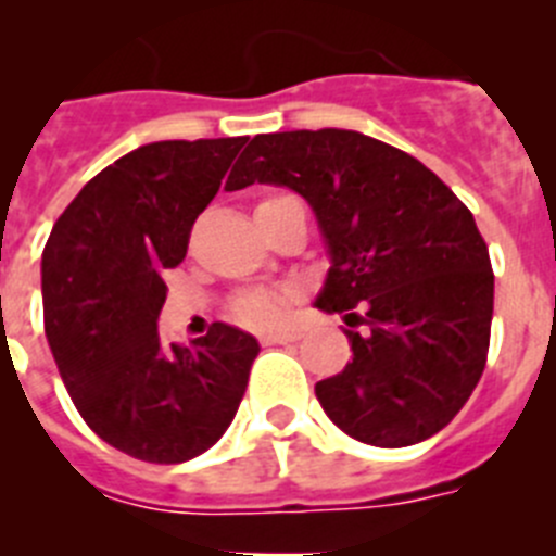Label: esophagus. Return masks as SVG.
<instances>
[{
    "label": "esophagus",
    "mask_w": 556,
    "mask_h": 556,
    "mask_svg": "<svg viewBox=\"0 0 556 556\" xmlns=\"http://www.w3.org/2000/svg\"><path fill=\"white\" fill-rule=\"evenodd\" d=\"M298 333L294 331H269L262 333V345H287V342H294Z\"/></svg>",
    "instance_id": "1"
}]
</instances>
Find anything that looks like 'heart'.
Returning a JSON list of instances; mask_svg holds the SVG:
<instances>
[{
  "mask_svg": "<svg viewBox=\"0 0 556 556\" xmlns=\"http://www.w3.org/2000/svg\"><path fill=\"white\" fill-rule=\"evenodd\" d=\"M281 194H267V198L258 200L255 205V214L269 205L281 203ZM294 298V289L292 287H255V289H244L233 298L230 303V317L236 323H242L248 328H267L278 323V317L283 314L287 303Z\"/></svg>",
  "mask_w": 556,
  "mask_h": 556,
  "instance_id": "b5f03b06",
  "label": "heart"
}]
</instances>
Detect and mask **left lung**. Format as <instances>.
<instances>
[{
    "instance_id": "left-lung-1",
    "label": "left lung",
    "mask_w": 556,
    "mask_h": 556,
    "mask_svg": "<svg viewBox=\"0 0 556 556\" xmlns=\"http://www.w3.org/2000/svg\"><path fill=\"white\" fill-rule=\"evenodd\" d=\"M255 180L308 200L331 253L317 306L367 326L345 331V370L314 387L326 415L378 448L445 429L484 372L493 323V267L468 205L409 152L337 127L255 136L225 189Z\"/></svg>"
}]
</instances>
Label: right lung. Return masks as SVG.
Here are the masks:
<instances>
[{"mask_svg":"<svg viewBox=\"0 0 556 556\" xmlns=\"http://www.w3.org/2000/svg\"><path fill=\"white\" fill-rule=\"evenodd\" d=\"M248 136L155 141L88 180L58 217L41 258L43 331L88 429L108 445L175 465L233 420L258 342L214 323L191 348L166 345L164 273Z\"/></svg>","mask_w":556,"mask_h":556,"instance_id":"right-lung-1","label":"right lung"}]
</instances>
